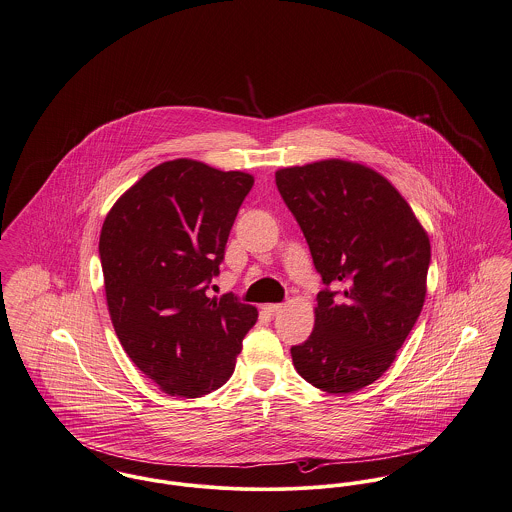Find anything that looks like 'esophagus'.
<instances>
[{"label":"esophagus","instance_id":"34e87169","mask_svg":"<svg viewBox=\"0 0 512 512\" xmlns=\"http://www.w3.org/2000/svg\"><path fill=\"white\" fill-rule=\"evenodd\" d=\"M282 307H284V303H267V305H263V311L269 313V315H274V313H280Z\"/></svg>","mask_w":512,"mask_h":512}]
</instances>
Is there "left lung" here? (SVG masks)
<instances>
[{
  "label": "left lung",
  "mask_w": 512,
  "mask_h": 512,
  "mask_svg": "<svg viewBox=\"0 0 512 512\" xmlns=\"http://www.w3.org/2000/svg\"><path fill=\"white\" fill-rule=\"evenodd\" d=\"M325 288L311 336L292 361L332 394L377 381L414 329L425 301L431 245L404 197L375 170L321 160L276 172Z\"/></svg>",
  "instance_id": "1"
}]
</instances>
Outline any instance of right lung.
Instances as JSON below:
<instances>
[{"instance_id":"1","label":"right lung","mask_w":512,"mask_h":512,"mask_svg":"<svg viewBox=\"0 0 512 512\" xmlns=\"http://www.w3.org/2000/svg\"><path fill=\"white\" fill-rule=\"evenodd\" d=\"M251 187L245 172L178 158L129 187L102 224L98 253L114 329L166 394L220 389L257 321V309L234 294L207 296Z\"/></svg>"}]
</instances>
